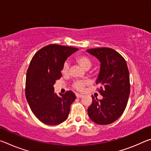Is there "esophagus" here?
<instances>
[{"mask_svg":"<svg viewBox=\"0 0 151 151\" xmlns=\"http://www.w3.org/2000/svg\"><path fill=\"white\" fill-rule=\"evenodd\" d=\"M76 97H77V98H82V97L83 96V94H78V93H76Z\"/></svg>","mask_w":151,"mask_h":151,"instance_id":"1","label":"esophagus"}]
</instances>
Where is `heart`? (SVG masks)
<instances>
[{"instance_id": "1", "label": "heart", "mask_w": 151, "mask_h": 151, "mask_svg": "<svg viewBox=\"0 0 151 151\" xmlns=\"http://www.w3.org/2000/svg\"><path fill=\"white\" fill-rule=\"evenodd\" d=\"M76 61L85 70H88L92 66V62L91 59L88 57H86V56H79L76 58ZM68 69H69V63L68 61H65L63 66L62 73L63 74H66L68 73ZM86 83H87L85 81H76L73 84V87L78 91H82L86 85Z\"/></svg>"}]
</instances>
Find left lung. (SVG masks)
Masks as SVG:
<instances>
[{
  "mask_svg": "<svg viewBox=\"0 0 151 151\" xmlns=\"http://www.w3.org/2000/svg\"><path fill=\"white\" fill-rule=\"evenodd\" d=\"M101 63L96 85L103 99L93 96V103L88 108L89 118L101 125L111 124L121 116L126 108L130 94L129 72L127 62L122 56L112 48L88 49Z\"/></svg>",
  "mask_w": 151,
  "mask_h": 151,
  "instance_id": "8db88e82",
  "label": "left lung"
}]
</instances>
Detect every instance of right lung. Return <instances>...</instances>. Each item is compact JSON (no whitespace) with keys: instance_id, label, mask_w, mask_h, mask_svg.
<instances>
[{"instance_id":"1","label":"right lung","mask_w":151,"mask_h":151,"mask_svg":"<svg viewBox=\"0 0 151 151\" xmlns=\"http://www.w3.org/2000/svg\"><path fill=\"white\" fill-rule=\"evenodd\" d=\"M78 50L50 45L40 49L30 61L27 73L25 95L32 112L43 123L56 125L68 118L75 94L69 91L58 96L53 85L62 76L65 60Z\"/></svg>"}]
</instances>
